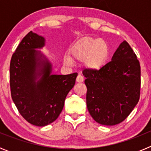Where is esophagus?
<instances>
[{"instance_id":"34e87169","label":"esophagus","mask_w":151,"mask_h":151,"mask_svg":"<svg viewBox=\"0 0 151 151\" xmlns=\"http://www.w3.org/2000/svg\"><path fill=\"white\" fill-rule=\"evenodd\" d=\"M83 81H84L83 76H82L81 75H78L76 78V82H78V83H81V82H82Z\"/></svg>"}]
</instances>
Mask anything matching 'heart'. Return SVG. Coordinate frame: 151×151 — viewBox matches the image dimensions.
Listing matches in <instances>:
<instances>
[{
    "mask_svg": "<svg viewBox=\"0 0 151 151\" xmlns=\"http://www.w3.org/2000/svg\"><path fill=\"white\" fill-rule=\"evenodd\" d=\"M110 54V47L101 38L85 37L77 41L71 50L72 59L83 61L85 67L90 70H99L106 64ZM67 65L72 63L69 57L64 58Z\"/></svg>",
    "mask_w": 151,
    "mask_h": 151,
    "instance_id": "1",
    "label": "heart"
}]
</instances>
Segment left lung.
Segmentation results:
<instances>
[{
  "instance_id": "left-lung-1",
  "label": "left lung",
  "mask_w": 151,
  "mask_h": 151,
  "mask_svg": "<svg viewBox=\"0 0 151 151\" xmlns=\"http://www.w3.org/2000/svg\"><path fill=\"white\" fill-rule=\"evenodd\" d=\"M86 103L94 120L104 125L120 123L140 98L141 66L127 41L120 44L112 60L99 70L84 69Z\"/></svg>"
}]
</instances>
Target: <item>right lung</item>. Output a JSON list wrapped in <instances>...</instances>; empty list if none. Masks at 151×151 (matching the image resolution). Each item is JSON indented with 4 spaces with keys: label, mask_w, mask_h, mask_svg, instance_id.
I'll use <instances>...</instances> for the list:
<instances>
[{
    "label": "right lung",
    "mask_w": 151,
    "mask_h": 151,
    "mask_svg": "<svg viewBox=\"0 0 151 151\" xmlns=\"http://www.w3.org/2000/svg\"><path fill=\"white\" fill-rule=\"evenodd\" d=\"M44 46L45 38L31 31L17 47L10 65L12 99L21 116L36 126H45L58 118L78 76L50 74V63L35 50Z\"/></svg>",
    "instance_id": "obj_1"
}]
</instances>
